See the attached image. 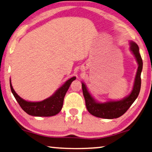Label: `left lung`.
Instances as JSON below:
<instances>
[{
    "instance_id": "obj_1",
    "label": "left lung",
    "mask_w": 152,
    "mask_h": 152,
    "mask_svg": "<svg viewBox=\"0 0 152 152\" xmlns=\"http://www.w3.org/2000/svg\"><path fill=\"white\" fill-rule=\"evenodd\" d=\"M130 50L135 56L138 63V68L135 78L134 88L128 96L120 101H110L105 103H98L87 90L86 85L82 83V90L86 101V107L91 115L100 118H118L126 112L137 99L141 89V73L143 68L142 58L139 52V47L135 42H130Z\"/></svg>"
}]
</instances>
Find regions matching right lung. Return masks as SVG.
Listing matches in <instances>:
<instances>
[{
    "label": "right lung",
    "mask_w": 152,
    "mask_h": 152,
    "mask_svg": "<svg viewBox=\"0 0 152 152\" xmlns=\"http://www.w3.org/2000/svg\"><path fill=\"white\" fill-rule=\"evenodd\" d=\"M76 79L75 77H71L66 81L65 84L57 90L51 97L39 102H29L24 100L18 96L13 89L10 81V89L13 95L17 101L20 107L28 115L38 117H50L57 115L60 112L63 107V100L66 91L70 87L72 81Z\"/></svg>",
    "instance_id": "add662e5"
}]
</instances>
